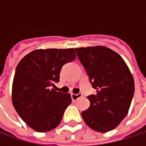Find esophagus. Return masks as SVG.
<instances>
[{"label": "esophagus", "mask_w": 146, "mask_h": 146, "mask_svg": "<svg viewBox=\"0 0 146 146\" xmlns=\"http://www.w3.org/2000/svg\"><path fill=\"white\" fill-rule=\"evenodd\" d=\"M71 97H72V100H73V102H75V101H77L78 99L81 98V97H82V95H81V94H72V95H71Z\"/></svg>", "instance_id": "esophagus-1"}]
</instances>
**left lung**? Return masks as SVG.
Wrapping results in <instances>:
<instances>
[{"label": "left lung", "mask_w": 146, "mask_h": 146, "mask_svg": "<svg viewBox=\"0 0 146 146\" xmlns=\"http://www.w3.org/2000/svg\"><path fill=\"white\" fill-rule=\"evenodd\" d=\"M75 50L97 92L88 96L90 106L82 111V117L96 131H111L129 112L134 93L133 75L122 56L108 47L98 45Z\"/></svg>", "instance_id": "1"}]
</instances>
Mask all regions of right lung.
<instances>
[{"label":"right lung","instance_id":"obj_1","mask_svg":"<svg viewBox=\"0 0 146 146\" xmlns=\"http://www.w3.org/2000/svg\"><path fill=\"white\" fill-rule=\"evenodd\" d=\"M70 49H39L27 54L15 71L12 102L20 117L34 130L48 132L56 128L65 109L72 102L69 93L56 91L62 66L73 61Z\"/></svg>","mask_w":146,"mask_h":146}]
</instances>
